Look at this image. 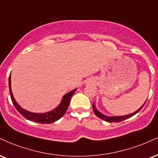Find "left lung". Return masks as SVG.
Wrapping results in <instances>:
<instances>
[{
  "instance_id": "left-lung-1",
  "label": "left lung",
  "mask_w": 158,
  "mask_h": 158,
  "mask_svg": "<svg viewBox=\"0 0 158 158\" xmlns=\"http://www.w3.org/2000/svg\"><path fill=\"white\" fill-rule=\"evenodd\" d=\"M145 103H146V102H145ZM145 103L143 104V106H142L141 107L139 108V109H138V110H136L135 112H134L133 113L129 114V115H122V116H107V115H103V114L99 113V112H98V110H96V107H95L94 104H93V110H94V113L96 114V116H98V118H99L102 119V120L106 121H107V122H110V123L121 122V121H122L123 120H126V119L129 118H130L132 116H133L134 115H135L136 113H138V112H139L140 110L142 109V107H143Z\"/></svg>"
}]
</instances>
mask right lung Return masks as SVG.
<instances>
[{"instance_id": "right-lung-1", "label": "right lung", "mask_w": 158, "mask_h": 158, "mask_svg": "<svg viewBox=\"0 0 158 158\" xmlns=\"http://www.w3.org/2000/svg\"><path fill=\"white\" fill-rule=\"evenodd\" d=\"M9 87L11 99H12V103L14 104L15 107L16 108V110L21 114L25 118L40 123H54L63 116L64 114H65L66 111H67L68 107H69L70 101H71L72 96H73L74 93H75L76 90H77V89H75V90H72L71 92L68 93L67 94L64 95L63 98H62V102H61L60 105H59L56 109L52 110V111L48 112V113H31V112H28L27 110L20 107V105H19V104L17 103L16 101H15V98L13 97L12 89H11V74L9 77Z\"/></svg>"}]
</instances>
